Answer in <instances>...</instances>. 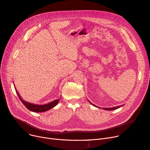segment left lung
<instances>
[{
	"label": "left lung",
	"mask_w": 150,
	"mask_h": 150,
	"mask_svg": "<svg viewBox=\"0 0 150 150\" xmlns=\"http://www.w3.org/2000/svg\"><path fill=\"white\" fill-rule=\"evenodd\" d=\"M88 101L89 102V103H91V104H92V105H93V106H96V107H97V106H96V105H94L93 104H92V103H91V102L88 100ZM122 106L121 105V106H116V107H112V108H101L102 109H105V110H109V111H112V110H114V109H118V108H120V107H122ZM99 108V107H98Z\"/></svg>",
	"instance_id": "8db88e82"
}]
</instances>
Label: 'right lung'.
I'll list each match as a JSON object with an SVG mask.
<instances>
[{
	"label": "right lung",
	"instance_id": "obj_1",
	"mask_svg": "<svg viewBox=\"0 0 150 150\" xmlns=\"http://www.w3.org/2000/svg\"><path fill=\"white\" fill-rule=\"evenodd\" d=\"M16 93L18 94V96L20 100L22 101V103L24 105V106L28 110H30V111H32V112H42L48 111V110H50V109H52V108L56 106L58 103V102L59 101V99H58V100H55L52 102H50V103H47L45 105H38L31 103H29V102L23 100L22 99L21 97L19 96V93L17 91H16Z\"/></svg>",
	"mask_w": 150,
	"mask_h": 150
}]
</instances>
